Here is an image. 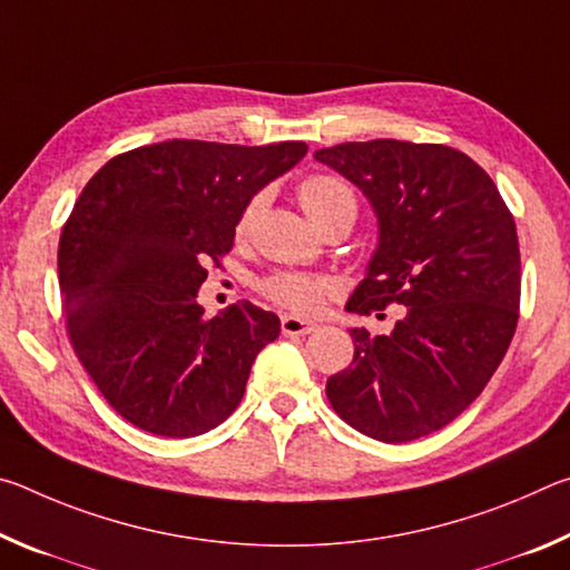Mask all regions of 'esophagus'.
Wrapping results in <instances>:
<instances>
[{
    "label": "esophagus",
    "mask_w": 570,
    "mask_h": 570,
    "mask_svg": "<svg viewBox=\"0 0 570 570\" xmlns=\"http://www.w3.org/2000/svg\"><path fill=\"white\" fill-rule=\"evenodd\" d=\"M282 332L288 336H304V334H312L316 332V324L302 320V316H292V314H284L282 316Z\"/></svg>",
    "instance_id": "esophagus-1"
}]
</instances>
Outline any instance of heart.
<instances>
[{
	"label": "heart",
	"instance_id": "heart-1",
	"mask_svg": "<svg viewBox=\"0 0 570 570\" xmlns=\"http://www.w3.org/2000/svg\"><path fill=\"white\" fill-rule=\"evenodd\" d=\"M296 196L308 220H312L320 230L342 216H356V200H354L352 188L336 176H330V173H312V176H306L302 183H298ZM264 198L254 196L244 206V210H240V216L236 220L238 238L248 236V230L254 228ZM262 292L272 298L274 304L306 314V312H316V308L322 306L324 298L330 296L332 286L326 278H320V276L282 272L264 278Z\"/></svg>",
	"mask_w": 570,
	"mask_h": 570
}]
</instances>
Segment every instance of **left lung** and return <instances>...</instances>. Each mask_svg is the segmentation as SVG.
Instances as JSON below:
<instances>
[{
  "label": "left lung",
  "mask_w": 570,
  "mask_h": 570,
  "mask_svg": "<svg viewBox=\"0 0 570 570\" xmlns=\"http://www.w3.org/2000/svg\"><path fill=\"white\" fill-rule=\"evenodd\" d=\"M314 158L352 180L380 220V246L346 312L404 306L390 334L350 330L354 360L326 380V397L366 438L438 432L485 390L515 334L513 214L475 160L438 142H342Z\"/></svg>",
  "instance_id": "left-lung-1"
}]
</instances>
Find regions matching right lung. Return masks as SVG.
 Returning a JSON list of instances; mask_svg holds the SVG:
<instances>
[{
	"label": "right lung",
	"instance_id": "obj_1",
	"mask_svg": "<svg viewBox=\"0 0 570 570\" xmlns=\"http://www.w3.org/2000/svg\"><path fill=\"white\" fill-rule=\"evenodd\" d=\"M306 142L166 140L95 173L62 228V314L70 344L110 407L160 438H196L238 407L256 354L282 324L240 302L206 320L196 296L236 220Z\"/></svg>",
	"mask_w": 570,
	"mask_h": 570
}]
</instances>
